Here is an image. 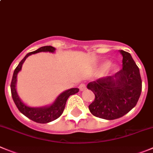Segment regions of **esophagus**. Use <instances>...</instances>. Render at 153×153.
I'll return each mask as SVG.
<instances>
[{
  "instance_id": "34e87169",
  "label": "esophagus",
  "mask_w": 153,
  "mask_h": 153,
  "mask_svg": "<svg viewBox=\"0 0 153 153\" xmlns=\"http://www.w3.org/2000/svg\"><path fill=\"white\" fill-rule=\"evenodd\" d=\"M79 89L81 91H85V90H86V85H85V84H81L79 86Z\"/></svg>"
}]
</instances>
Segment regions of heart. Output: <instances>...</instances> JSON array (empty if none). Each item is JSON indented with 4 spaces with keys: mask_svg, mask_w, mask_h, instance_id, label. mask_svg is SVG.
Wrapping results in <instances>:
<instances>
[{
    "mask_svg": "<svg viewBox=\"0 0 153 153\" xmlns=\"http://www.w3.org/2000/svg\"><path fill=\"white\" fill-rule=\"evenodd\" d=\"M118 65L115 62H110L109 60L101 62L97 66V71L99 72H105L107 74H113L116 72Z\"/></svg>",
    "mask_w": 153,
    "mask_h": 153,
    "instance_id": "1",
    "label": "heart"
}]
</instances>
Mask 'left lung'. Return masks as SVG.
<instances>
[{
  "mask_svg": "<svg viewBox=\"0 0 153 153\" xmlns=\"http://www.w3.org/2000/svg\"><path fill=\"white\" fill-rule=\"evenodd\" d=\"M123 56L122 69L112 76L90 82L88 89L95 95L89 105L94 116L106 120L119 118L136 105L142 91L140 70L129 53L119 51Z\"/></svg>",
  "mask_w": 153,
  "mask_h": 153,
  "instance_id": "obj_1",
  "label": "left lung"
}]
</instances>
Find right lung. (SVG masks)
<instances>
[{
	"label": "right lung",
	"instance_id": "add662e5",
	"mask_svg": "<svg viewBox=\"0 0 153 153\" xmlns=\"http://www.w3.org/2000/svg\"><path fill=\"white\" fill-rule=\"evenodd\" d=\"M56 51V48L52 46H44L41 47L39 49L36 50L33 52H30L25 55L23 59L21 60V62L19 63L16 69L14 70L13 75L12 81H11L10 89L11 94H12V97L15 102L16 105L18 108V109L20 111L21 113L23 114L25 116L28 118L29 119L32 120L34 122H38L41 124L48 123L56 120L59 118L65 109V103L69 97V96L77 94L79 91L78 88H71V89L66 90L61 93L59 96L56 98L54 102L53 103L50 104L48 105L41 107H31L25 104L22 101V100L19 98L18 95V93L16 91V82H17V75L22 69V64L24 63L27 57L32 54H35L39 52H50L54 53Z\"/></svg>",
	"mask_w": 153,
	"mask_h": 153
}]
</instances>
